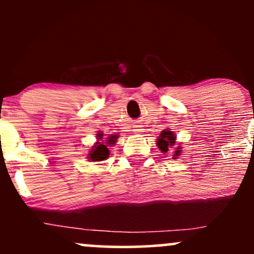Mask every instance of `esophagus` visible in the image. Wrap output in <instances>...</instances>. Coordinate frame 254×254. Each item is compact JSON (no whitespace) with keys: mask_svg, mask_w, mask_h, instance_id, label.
I'll return each instance as SVG.
<instances>
[{"mask_svg":"<svg viewBox=\"0 0 254 254\" xmlns=\"http://www.w3.org/2000/svg\"><path fill=\"white\" fill-rule=\"evenodd\" d=\"M143 127L142 125H136L135 127V132H143Z\"/></svg>","mask_w":254,"mask_h":254,"instance_id":"34e87169","label":"esophagus"}]
</instances>
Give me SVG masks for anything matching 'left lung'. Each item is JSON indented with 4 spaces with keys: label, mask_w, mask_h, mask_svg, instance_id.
I'll list each match as a JSON object with an SVG mask.
<instances>
[{
    "label": "left lung",
    "mask_w": 254,
    "mask_h": 254,
    "mask_svg": "<svg viewBox=\"0 0 254 254\" xmlns=\"http://www.w3.org/2000/svg\"><path fill=\"white\" fill-rule=\"evenodd\" d=\"M174 143H176V136L173 135V132L172 131H168V130H164L161 132V135L159 136V139H157V147L161 149V151H168V149H171L172 147H173ZM180 148H177L176 150V155H179L180 153Z\"/></svg>",
    "instance_id": "1"
}]
</instances>
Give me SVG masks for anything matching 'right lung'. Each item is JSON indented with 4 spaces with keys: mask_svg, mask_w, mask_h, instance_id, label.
Instances as JSON below:
<instances>
[{
    "mask_svg": "<svg viewBox=\"0 0 254 254\" xmlns=\"http://www.w3.org/2000/svg\"><path fill=\"white\" fill-rule=\"evenodd\" d=\"M116 138H117L116 136H111L110 138L107 139L106 143H109V144L115 143ZM109 154H110V151H109V149H107V144H104V143H100V142H98V143L93 147V149L89 151L88 157L92 160V161H103V160L107 159Z\"/></svg>",
    "mask_w": 254,
    "mask_h": 254,
    "instance_id": "obj_1",
    "label": "right lung"
}]
</instances>
